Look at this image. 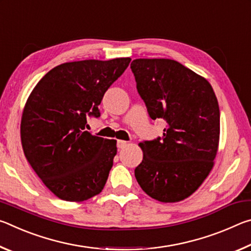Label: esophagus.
Masks as SVG:
<instances>
[{
  "label": "esophagus",
  "mask_w": 251,
  "mask_h": 251,
  "mask_svg": "<svg viewBox=\"0 0 251 251\" xmlns=\"http://www.w3.org/2000/svg\"><path fill=\"white\" fill-rule=\"evenodd\" d=\"M127 142H125V141H117V147L120 148V150H122V148H124L125 146H127Z\"/></svg>",
  "instance_id": "1"
}]
</instances>
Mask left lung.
<instances>
[{"label": "left lung", "instance_id": "1", "mask_svg": "<svg viewBox=\"0 0 251 251\" xmlns=\"http://www.w3.org/2000/svg\"><path fill=\"white\" fill-rule=\"evenodd\" d=\"M138 94L151 120H164L163 137L139 143L135 177L161 202L188 198L214 167L220 135L217 97L209 82L168 58H137L130 64Z\"/></svg>", "mask_w": 251, "mask_h": 251}]
</instances>
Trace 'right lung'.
Wrapping results in <instances>:
<instances>
[{
	"instance_id": "1",
	"label": "right lung",
	"mask_w": 251,
	"mask_h": 251,
	"mask_svg": "<svg viewBox=\"0 0 251 251\" xmlns=\"http://www.w3.org/2000/svg\"><path fill=\"white\" fill-rule=\"evenodd\" d=\"M129 57L61 64L41 78L21 121L24 155L55 196L84 201L99 195L117 152L115 139L85 130L87 116H100L105 92L129 65Z\"/></svg>"
}]
</instances>
